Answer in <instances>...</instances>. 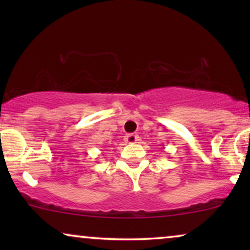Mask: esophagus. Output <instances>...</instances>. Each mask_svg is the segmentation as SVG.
<instances>
[{
	"label": "esophagus",
	"instance_id": "esophagus-1",
	"mask_svg": "<svg viewBox=\"0 0 250 250\" xmlns=\"http://www.w3.org/2000/svg\"><path fill=\"white\" fill-rule=\"evenodd\" d=\"M124 140L126 143H135L139 140V136L136 134H133V133H129V134L125 135Z\"/></svg>",
	"mask_w": 250,
	"mask_h": 250
}]
</instances>
